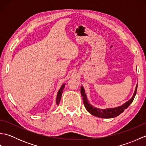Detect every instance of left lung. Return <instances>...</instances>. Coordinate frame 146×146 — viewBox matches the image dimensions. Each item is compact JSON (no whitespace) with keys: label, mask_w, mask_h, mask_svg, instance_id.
<instances>
[{"label":"left lung","mask_w":146,"mask_h":146,"mask_svg":"<svg viewBox=\"0 0 146 146\" xmlns=\"http://www.w3.org/2000/svg\"><path fill=\"white\" fill-rule=\"evenodd\" d=\"M137 88V85L136 86V88L135 90L134 94L133 95V97H132L131 100H129L128 102H127L125 104H123L122 106L118 107L116 108H107V109H99V108H95L94 107L92 106V105L88 103V101L87 100V98H86L85 90L83 88V86H82L81 88V94L83 97V103H84L85 107L89 113H90L92 115H93L101 117V118H113L119 115L120 113H122L123 111H124V110L126 109L127 108H128L129 105L131 104L133 100H134V97L136 95Z\"/></svg>","instance_id":"obj_1"}]
</instances>
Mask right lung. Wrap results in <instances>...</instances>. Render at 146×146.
Wrapping results in <instances>:
<instances>
[{
  "label": "right lung",
  "instance_id": "obj_1",
  "mask_svg": "<svg viewBox=\"0 0 146 146\" xmlns=\"http://www.w3.org/2000/svg\"><path fill=\"white\" fill-rule=\"evenodd\" d=\"M64 84H63V85L61 86V87L60 88V89L59 90V91L58 92L57 94V97H56V105H58L59 104H60V100H61V95H62V93H63V89L64 88Z\"/></svg>",
  "mask_w": 146,
  "mask_h": 146
}]
</instances>
